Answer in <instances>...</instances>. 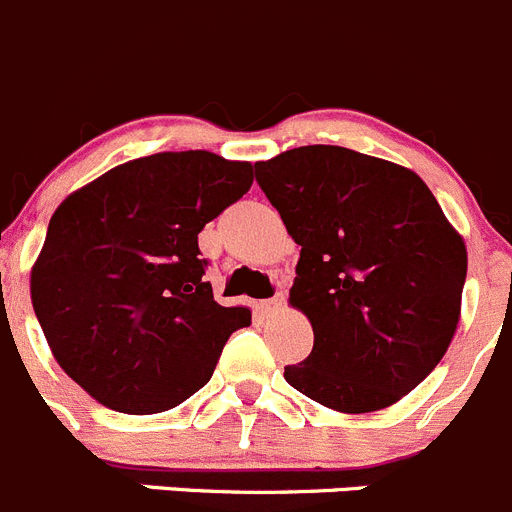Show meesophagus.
Here are the masks:
<instances>
[{
  "label": "esophagus",
  "instance_id": "1",
  "mask_svg": "<svg viewBox=\"0 0 512 512\" xmlns=\"http://www.w3.org/2000/svg\"><path fill=\"white\" fill-rule=\"evenodd\" d=\"M283 298H285V295L283 293H278V295H275V298H270V300H262V308H265V310H275V308H280V305H283Z\"/></svg>",
  "mask_w": 512,
  "mask_h": 512
}]
</instances>
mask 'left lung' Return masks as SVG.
Segmentation results:
<instances>
[{
  "label": "left lung",
  "mask_w": 512,
  "mask_h": 512,
  "mask_svg": "<svg viewBox=\"0 0 512 512\" xmlns=\"http://www.w3.org/2000/svg\"><path fill=\"white\" fill-rule=\"evenodd\" d=\"M300 245L290 305L313 351L285 381L343 414L391 407L422 384L460 323L467 247L429 186L343 146H300L255 164Z\"/></svg>",
  "instance_id": "8db88e82"
}]
</instances>
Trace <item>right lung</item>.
I'll use <instances>...</instances> for the list:
<instances>
[{"instance_id":"obj_1","label":"right lung","mask_w":512,"mask_h":512,"mask_svg":"<svg viewBox=\"0 0 512 512\" xmlns=\"http://www.w3.org/2000/svg\"><path fill=\"white\" fill-rule=\"evenodd\" d=\"M250 186V161L164 151L105 171L55 209L32 308L62 371L103 407H179L250 326V310L214 300L197 242Z\"/></svg>"}]
</instances>
